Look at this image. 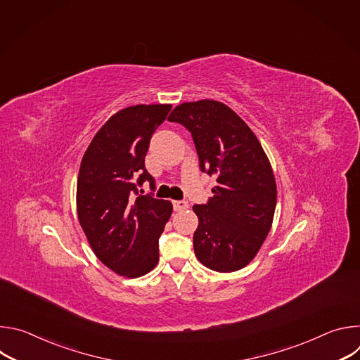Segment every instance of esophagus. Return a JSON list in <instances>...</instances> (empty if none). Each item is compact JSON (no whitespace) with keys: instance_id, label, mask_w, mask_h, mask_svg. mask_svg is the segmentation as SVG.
Listing matches in <instances>:
<instances>
[{"instance_id":"obj_1","label":"esophagus","mask_w":360,"mask_h":360,"mask_svg":"<svg viewBox=\"0 0 360 360\" xmlns=\"http://www.w3.org/2000/svg\"><path fill=\"white\" fill-rule=\"evenodd\" d=\"M172 203H174V210L175 211H184V210H186L189 207L186 200H174Z\"/></svg>"}]
</instances>
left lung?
Here are the masks:
<instances>
[{
    "label": "left lung",
    "instance_id": "1",
    "mask_svg": "<svg viewBox=\"0 0 360 360\" xmlns=\"http://www.w3.org/2000/svg\"><path fill=\"white\" fill-rule=\"evenodd\" d=\"M171 122L191 134L203 172L217 175L214 198L193 205L198 261L217 272H235L258 255L274 222L276 181L259 139L224 102L200 99L174 108Z\"/></svg>",
    "mask_w": 360,
    "mask_h": 360
}]
</instances>
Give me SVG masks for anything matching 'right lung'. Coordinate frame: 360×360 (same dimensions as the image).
I'll use <instances>...</instances> for the list:
<instances>
[{"label":"right lung","instance_id":"1","mask_svg":"<svg viewBox=\"0 0 360 360\" xmlns=\"http://www.w3.org/2000/svg\"><path fill=\"white\" fill-rule=\"evenodd\" d=\"M171 104L134 105L115 112L86 148L77 181L79 225L96 258L125 278H139L160 261L158 239L172 214L171 200L138 195L145 181L150 136Z\"/></svg>","mask_w":360,"mask_h":360}]
</instances>
